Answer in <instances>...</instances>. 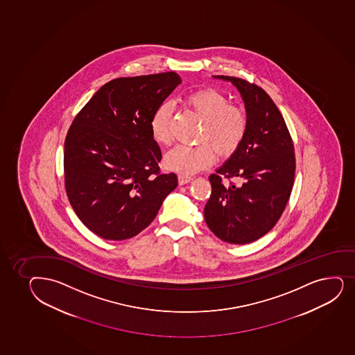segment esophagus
Masks as SVG:
<instances>
[{"instance_id":"esophagus-1","label":"esophagus","mask_w":355,"mask_h":355,"mask_svg":"<svg viewBox=\"0 0 355 355\" xmlns=\"http://www.w3.org/2000/svg\"><path fill=\"white\" fill-rule=\"evenodd\" d=\"M178 179H179V184L182 186V184H188V182H191V181H192V176L182 175V174H180Z\"/></svg>"}]
</instances>
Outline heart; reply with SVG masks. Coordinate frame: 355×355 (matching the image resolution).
Segmentation results:
<instances>
[{
    "mask_svg": "<svg viewBox=\"0 0 355 355\" xmlns=\"http://www.w3.org/2000/svg\"><path fill=\"white\" fill-rule=\"evenodd\" d=\"M184 104L202 121L200 144L194 147L178 146L164 156V166L182 175H191L212 164L218 155H233L244 141L248 131V117L244 110L230 104L228 98L213 89L196 91L184 98ZM173 105L163 102L151 114L153 139L161 146L171 141V123Z\"/></svg>",
    "mask_w": 355,
    "mask_h": 355,
    "instance_id": "1",
    "label": "heart"
}]
</instances>
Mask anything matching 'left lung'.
I'll use <instances>...</instances> for the list:
<instances>
[{"instance_id": "obj_1", "label": "left lung", "mask_w": 355, "mask_h": 355, "mask_svg": "<svg viewBox=\"0 0 355 355\" xmlns=\"http://www.w3.org/2000/svg\"><path fill=\"white\" fill-rule=\"evenodd\" d=\"M213 77L232 83L241 92L248 131L238 150L209 176L212 193L205 220L221 241L248 244L269 232L288 204L296 168L293 139L277 106L261 87L241 78ZM224 177L241 184H224Z\"/></svg>"}]
</instances>
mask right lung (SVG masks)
<instances>
[{"instance_id": "right-lung-1", "label": "right lung", "mask_w": 355, "mask_h": 355, "mask_svg": "<svg viewBox=\"0 0 355 355\" xmlns=\"http://www.w3.org/2000/svg\"><path fill=\"white\" fill-rule=\"evenodd\" d=\"M181 84L175 72L116 78L94 94L69 127L66 194L83 224L107 241L137 236L155 219L178 176L161 174L151 114Z\"/></svg>"}]
</instances>
